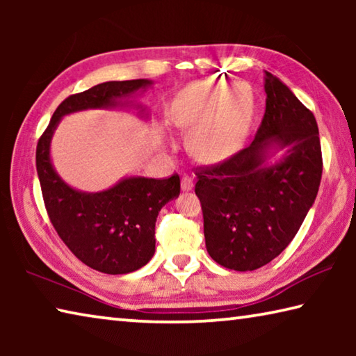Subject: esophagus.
Segmentation results:
<instances>
[{
    "label": "esophagus",
    "mask_w": 356,
    "mask_h": 356,
    "mask_svg": "<svg viewBox=\"0 0 356 356\" xmlns=\"http://www.w3.org/2000/svg\"><path fill=\"white\" fill-rule=\"evenodd\" d=\"M180 186H182L184 191L193 190V179L190 176H184L182 177V182H180Z\"/></svg>",
    "instance_id": "34e87169"
}]
</instances>
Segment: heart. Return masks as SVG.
Wrapping results in <instances>:
<instances>
[{
    "label": "heart",
    "instance_id": "1",
    "mask_svg": "<svg viewBox=\"0 0 356 356\" xmlns=\"http://www.w3.org/2000/svg\"><path fill=\"white\" fill-rule=\"evenodd\" d=\"M254 105L245 89L229 83L196 81L172 100L170 120L188 135V149L207 165L226 161L243 147Z\"/></svg>",
    "mask_w": 356,
    "mask_h": 356
}]
</instances>
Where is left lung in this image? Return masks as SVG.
I'll return each instance as SVG.
<instances>
[{
	"instance_id": "left-lung-1",
	"label": "left lung",
	"mask_w": 356,
	"mask_h": 356,
	"mask_svg": "<svg viewBox=\"0 0 356 356\" xmlns=\"http://www.w3.org/2000/svg\"><path fill=\"white\" fill-rule=\"evenodd\" d=\"M264 89L265 114L254 141L196 172L206 248L215 262L237 272L261 268L286 250L322 179L314 114L267 70Z\"/></svg>"
}]
</instances>
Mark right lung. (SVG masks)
<instances>
[{
	"label": "right lung",
	"instance_id": "right-lung-1",
	"mask_svg": "<svg viewBox=\"0 0 356 356\" xmlns=\"http://www.w3.org/2000/svg\"><path fill=\"white\" fill-rule=\"evenodd\" d=\"M154 81H106L70 95L53 113L35 150L42 196L58 236L83 264L106 275H125L141 268L155 252V221L161 207L180 195V179L129 176L97 193L76 190L53 166L51 138L61 119L84 110L135 108L149 119L144 106L134 104Z\"/></svg>",
	"mask_w": 356,
	"mask_h": 356
}]
</instances>
